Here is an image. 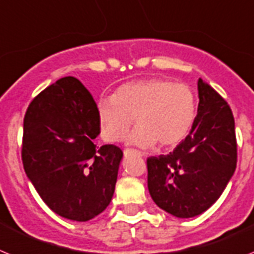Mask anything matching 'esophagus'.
I'll return each mask as SVG.
<instances>
[{"mask_svg": "<svg viewBox=\"0 0 254 254\" xmlns=\"http://www.w3.org/2000/svg\"><path fill=\"white\" fill-rule=\"evenodd\" d=\"M131 154H136V156L144 157V153H142V152H139V151H136V149H131V148L124 149V156H125V157H127V156H131Z\"/></svg>", "mask_w": 254, "mask_h": 254, "instance_id": "esophagus-1", "label": "esophagus"}]
</instances>
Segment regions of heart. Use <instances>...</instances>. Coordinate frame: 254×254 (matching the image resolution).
<instances>
[{
  "mask_svg": "<svg viewBox=\"0 0 254 254\" xmlns=\"http://www.w3.org/2000/svg\"><path fill=\"white\" fill-rule=\"evenodd\" d=\"M97 120L102 139L118 143L133 125L127 143L139 147L173 148L190 133L197 118V97L189 85L166 78L129 81L111 97L97 103Z\"/></svg>",
  "mask_w": 254,
  "mask_h": 254,
  "instance_id": "1",
  "label": "heart"
}]
</instances>
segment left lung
I'll use <instances>...</instances> for the list:
<instances>
[{
  "label": "left lung",
  "mask_w": 254,
  "mask_h": 254,
  "mask_svg": "<svg viewBox=\"0 0 254 254\" xmlns=\"http://www.w3.org/2000/svg\"><path fill=\"white\" fill-rule=\"evenodd\" d=\"M198 97V114L189 135L166 156L147 158L152 199L180 219L200 215L212 206L237 167L230 106L202 79Z\"/></svg>",
  "instance_id": "1"
}]
</instances>
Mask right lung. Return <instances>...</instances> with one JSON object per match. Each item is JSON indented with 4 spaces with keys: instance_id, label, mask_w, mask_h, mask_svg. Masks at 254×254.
<instances>
[{
    "instance_id": "obj_1",
    "label": "right lung",
    "mask_w": 254,
    "mask_h": 254,
    "mask_svg": "<svg viewBox=\"0 0 254 254\" xmlns=\"http://www.w3.org/2000/svg\"><path fill=\"white\" fill-rule=\"evenodd\" d=\"M97 105L74 76L42 90L24 118L21 160L26 176L55 213L88 221L109 206L123 151L97 147Z\"/></svg>"
}]
</instances>
